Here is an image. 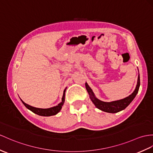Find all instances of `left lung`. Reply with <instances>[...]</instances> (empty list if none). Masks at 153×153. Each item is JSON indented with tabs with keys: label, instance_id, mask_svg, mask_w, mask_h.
Here are the masks:
<instances>
[{
	"label": "left lung",
	"instance_id": "left-lung-1",
	"mask_svg": "<svg viewBox=\"0 0 153 153\" xmlns=\"http://www.w3.org/2000/svg\"><path fill=\"white\" fill-rule=\"evenodd\" d=\"M85 85L88 94L89 95L90 99L91 100L93 103L94 104L95 106L97 108H99V110L102 111H106V112H108V113L114 114V113L119 112V111L125 109L126 108L130 105V102L132 101L133 99L135 98V97L137 95V92H138V90H139V88L140 85V75H139L138 78H137V82L136 85V88L135 89V90L134 91V92L131 95L126 97V98H124L121 100H115V101H112V102H104V101H102V100L98 99L97 98H96L94 92L92 91V89L90 88V87L89 86L88 84L85 82Z\"/></svg>",
	"mask_w": 153,
	"mask_h": 153
}]
</instances>
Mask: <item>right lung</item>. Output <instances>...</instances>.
I'll list each match as a JSON object with an SVG mask.
<instances>
[{
  "label": "right lung",
  "mask_w": 153,
  "mask_h": 153,
  "mask_svg": "<svg viewBox=\"0 0 153 153\" xmlns=\"http://www.w3.org/2000/svg\"><path fill=\"white\" fill-rule=\"evenodd\" d=\"M66 88L64 89V94H63V97L62 99V101L61 102H59L57 106H53L49 108H36V107H33L32 106H30L27 104H26L25 102H23L21 99L22 102L23 103V105L27 108L28 110L32 111V112H33L36 114H38L39 115H41V116H51V115H54L57 114L59 111L61 110L62 106L64 105V102H65V93Z\"/></svg>",
  "instance_id": "obj_1"
}]
</instances>
